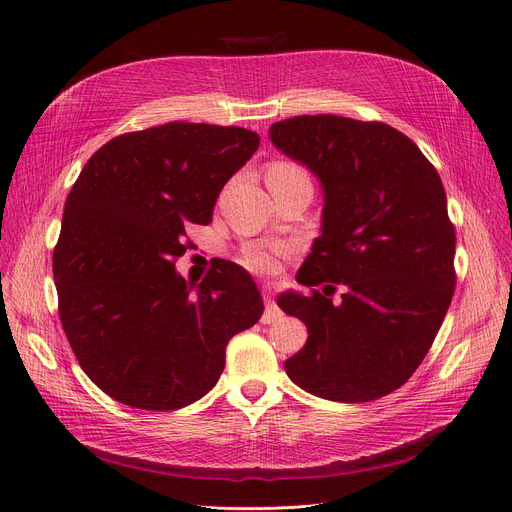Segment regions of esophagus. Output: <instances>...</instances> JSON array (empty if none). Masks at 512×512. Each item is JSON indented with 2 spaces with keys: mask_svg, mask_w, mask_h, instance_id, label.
<instances>
[{
  "mask_svg": "<svg viewBox=\"0 0 512 512\" xmlns=\"http://www.w3.org/2000/svg\"><path fill=\"white\" fill-rule=\"evenodd\" d=\"M263 303H265V314L261 316V322L263 324L276 322L282 316V311L278 309V305L274 301V295L268 291V288H263Z\"/></svg>",
  "mask_w": 512,
  "mask_h": 512,
  "instance_id": "obj_1",
  "label": "esophagus"
}]
</instances>
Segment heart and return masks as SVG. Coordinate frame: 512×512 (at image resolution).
Instances as JSON below:
<instances>
[{
	"label": "heart",
	"instance_id": "heart-1",
	"mask_svg": "<svg viewBox=\"0 0 512 512\" xmlns=\"http://www.w3.org/2000/svg\"><path fill=\"white\" fill-rule=\"evenodd\" d=\"M265 184L270 190L280 188H293V186H311L309 173L293 161H272L265 165ZM291 253L288 244H265V242H253L242 247L238 259L244 268L251 270L253 274H272L276 270V263L280 257H286Z\"/></svg>",
	"mask_w": 512,
	"mask_h": 512
}]
</instances>
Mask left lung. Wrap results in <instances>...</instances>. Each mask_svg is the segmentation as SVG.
Listing matches in <instances>:
<instances>
[{"instance_id": "obj_1", "label": "left lung", "mask_w": 512, "mask_h": 512, "mask_svg": "<svg viewBox=\"0 0 512 512\" xmlns=\"http://www.w3.org/2000/svg\"><path fill=\"white\" fill-rule=\"evenodd\" d=\"M270 138L320 177L326 198L322 236L297 274L309 293L278 297L309 335L286 374L332 402L383 397L425 360L454 297L456 232L441 177L381 121L299 115L274 123ZM337 285L342 303L332 304Z\"/></svg>"}]
</instances>
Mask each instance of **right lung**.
Returning a JSON list of instances; mask_svg holds the SVG:
<instances>
[{
  "mask_svg": "<svg viewBox=\"0 0 512 512\" xmlns=\"http://www.w3.org/2000/svg\"><path fill=\"white\" fill-rule=\"evenodd\" d=\"M259 148L244 127L173 121L106 142L66 198L54 247L64 335L117 402L177 410L211 391L228 341L263 314L253 278L219 259L196 288L175 274L186 228Z\"/></svg>",
  "mask_w": 512,
  "mask_h": 512,
  "instance_id": "right-lung-1",
  "label": "right lung"
}]
</instances>
